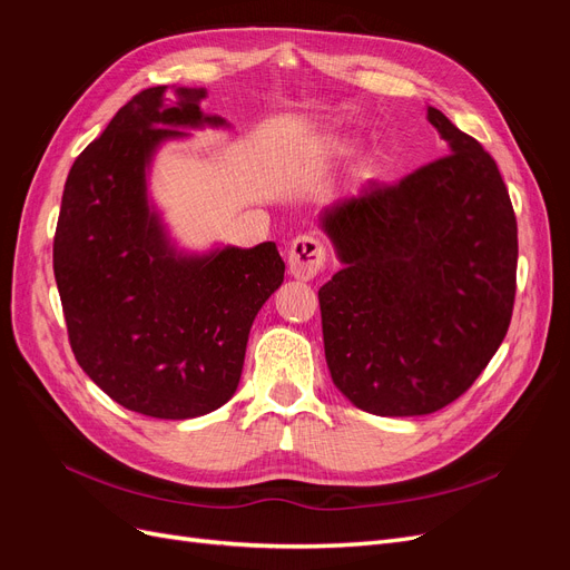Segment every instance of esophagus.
<instances>
[{"instance_id": "34e87169", "label": "esophagus", "mask_w": 570, "mask_h": 570, "mask_svg": "<svg viewBox=\"0 0 570 570\" xmlns=\"http://www.w3.org/2000/svg\"><path fill=\"white\" fill-rule=\"evenodd\" d=\"M289 273L299 281H308L325 266V247L314 235H299L289 243L287 249Z\"/></svg>"}]
</instances>
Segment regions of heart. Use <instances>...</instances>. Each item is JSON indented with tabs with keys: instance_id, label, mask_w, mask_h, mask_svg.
<instances>
[{
	"instance_id": "1",
	"label": "heart",
	"mask_w": 570,
	"mask_h": 570,
	"mask_svg": "<svg viewBox=\"0 0 570 570\" xmlns=\"http://www.w3.org/2000/svg\"><path fill=\"white\" fill-rule=\"evenodd\" d=\"M356 149H358V142L354 140V137L331 135V137H325V140L318 142L316 161L323 164V166H335V164H342V161H347L350 157H354ZM375 170H377L375 161L366 159V161L358 164L356 174H358V178H373Z\"/></svg>"
}]
</instances>
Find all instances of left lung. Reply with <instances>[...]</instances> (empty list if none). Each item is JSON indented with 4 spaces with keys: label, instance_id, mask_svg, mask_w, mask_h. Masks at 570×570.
Segmentation results:
<instances>
[{
    "label": "left lung",
    "instance_id": "1",
    "mask_svg": "<svg viewBox=\"0 0 570 570\" xmlns=\"http://www.w3.org/2000/svg\"><path fill=\"white\" fill-rule=\"evenodd\" d=\"M446 157L318 216L342 268L318 289L335 387L375 416H423L473 385L513 312L519 230L490 154L440 109Z\"/></svg>",
    "mask_w": 570,
    "mask_h": 570
}]
</instances>
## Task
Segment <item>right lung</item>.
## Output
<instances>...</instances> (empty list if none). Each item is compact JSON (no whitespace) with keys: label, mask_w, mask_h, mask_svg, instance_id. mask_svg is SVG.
<instances>
[{"label":"right lung","mask_w":570,"mask_h":570,"mask_svg":"<svg viewBox=\"0 0 570 570\" xmlns=\"http://www.w3.org/2000/svg\"><path fill=\"white\" fill-rule=\"evenodd\" d=\"M135 95L66 178L55 278L73 354L114 402L151 419L212 413L235 394L252 323L283 285L275 243L185 249L151 199L166 142L230 128L204 114L206 88Z\"/></svg>","instance_id":"obj_1"}]
</instances>
